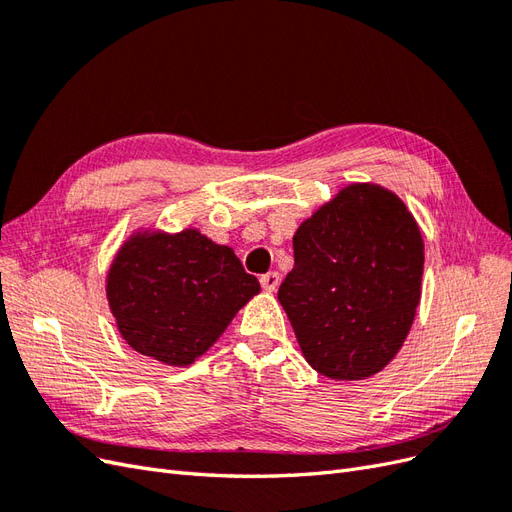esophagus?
<instances>
[{"label":"esophagus","instance_id":"34e87169","mask_svg":"<svg viewBox=\"0 0 512 512\" xmlns=\"http://www.w3.org/2000/svg\"><path fill=\"white\" fill-rule=\"evenodd\" d=\"M280 280H282L280 273H277V271H269V273H265V275L260 277V286L265 288L267 292H275L277 286H280Z\"/></svg>","mask_w":512,"mask_h":512}]
</instances>
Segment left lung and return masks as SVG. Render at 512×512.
I'll use <instances>...</instances> for the list:
<instances>
[{
	"label": "left lung",
	"instance_id": "left-lung-1",
	"mask_svg": "<svg viewBox=\"0 0 512 512\" xmlns=\"http://www.w3.org/2000/svg\"><path fill=\"white\" fill-rule=\"evenodd\" d=\"M277 299L305 361L333 380H365L404 346L421 301L425 245L397 194L350 183L292 237Z\"/></svg>",
	"mask_w": 512,
	"mask_h": 512
}]
</instances>
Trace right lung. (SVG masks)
<instances>
[{"instance_id":"1","label":"right lung","mask_w":512,"mask_h":512,"mask_svg":"<svg viewBox=\"0 0 512 512\" xmlns=\"http://www.w3.org/2000/svg\"><path fill=\"white\" fill-rule=\"evenodd\" d=\"M260 292L228 245L194 228L143 230L119 247L106 297L130 348L183 367L203 356L239 309Z\"/></svg>"}]
</instances>
